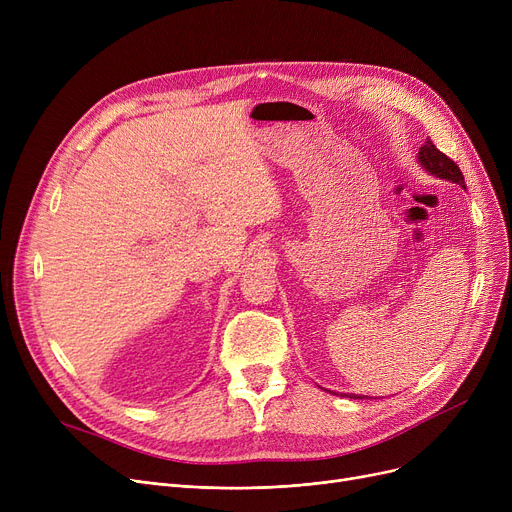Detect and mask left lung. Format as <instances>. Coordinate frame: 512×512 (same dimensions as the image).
Segmentation results:
<instances>
[{
  "mask_svg": "<svg viewBox=\"0 0 512 512\" xmlns=\"http://www.w3.org/2000/svg\"><path fill=\"white\" fill-rule=\"evenodd\" d=\"M417 161H419V166L427 174H432V176H436L440 180H450L454 184L467 188L463 172L459 170V166H456L454 161L450 157H446L429 139L425 141V145H421ZM344 396H348V398H365V396H359V394H344Z\"/></svg>",
  "mask_w": 512,
  "mask_h": 512,
  "instance_id": "8db88e82",
  "label": "left lung"
}]
</instances>
